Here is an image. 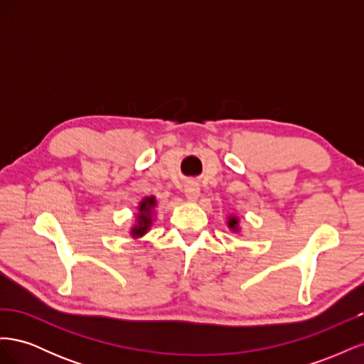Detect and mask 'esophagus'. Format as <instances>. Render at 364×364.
<instances>
[{
    "label": "esophagus",
    "mask_w": 364,
    "mask_h": 364,
    "mask_svg": "<svg viewBox=\"0 0 364 364\" xmlns=\"http://www.w3.org/2000/svg\"><path fill=\"white\" fill-rule=\"evenodd\" d=\"M185 196H186V199H188L190 202H196L197 199H199V196H200L199 185L194 183V182L186 183L185 185Z\"/></svg>",
    "instance_id": "34e87169"
}]
</instances>
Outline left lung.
<instances>
[{
  "mask_svg": "<svg viewBox=\"0 0 364 364\" xmlns=\"http://www.w3.org/2000/svg\"><path fill=\"white\" fill-rule=\"evenodd\" d=\"M228 226L230 230H234V232H240V218L237 215H229Z\"/></svg>",
  "mask_w": 364,
  "mask_h": 364,
  "instance_id": "1",
  "label": "left lung"
}]
</instances>
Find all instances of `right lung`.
I'll return each mask as SVG.
<instances>
[{"mask_svg":"<svg viewBox=\"0 0 364 364\" xmlns=\"http://www.w3.org/2000/svg\"><path fill=\"white\" fill-rule=\"evenodd\" d=\"M155 208H156V199L155 196L144 197L139 202L138 214L135 215V225L130 228V237L132 238H141L144 237L153 223V217H155Z\"/></svg>","mask_w":364,"mask_h":364,"instance_id":"obj_1","label":"right lung"}]
</instances>
